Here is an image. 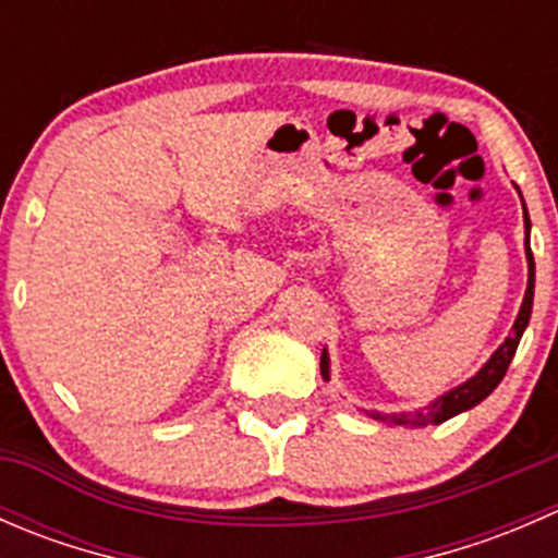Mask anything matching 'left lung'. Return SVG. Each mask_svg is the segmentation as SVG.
<instances>
[{
	"label": "left lung",
	"instance_id": "obj_1",
	"mask_svg": "<svg viewBox=\"0 0 558 558\" xmlns=\"http://www.w3.org/2000/svg\"><path fill=\"white\" fill-rule=\"evenodd\" d=\"M523 229H526V243L523 245H526V264H529L526 294H523L521 311H519V318H515V324H513V331L505 337L502 345L492 353V359H488V362L483 364V367L477 369L470 380H464L461 386H456L448 393H442V397H437L435 402L426 404L424 410H415V413H369L375 421H380V424H397V426L442 424V421L453 418V415H459V413H464V410L481 404L483 399L494 391V388L502 384L505 373H508L510 362H513V356H515V348H519V342H521L523 329L529 326V315H532V300H534V256H532V247H529V229H532V223H529L526 207H523ZM320 375H324V378H329V353L326 351L320 353Z\"/></svg>",
	"mask_w": 558,
	"mask_h": 558
}]
</instances>
